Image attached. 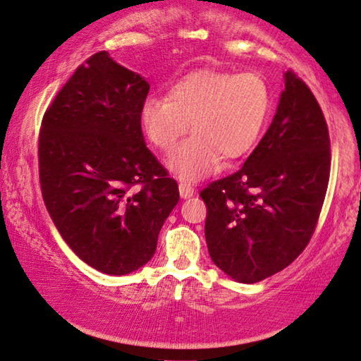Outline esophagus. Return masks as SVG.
I'll return each instance as SVG.
<instances>
[{
    "instance_id": "esophagus-1",
    "label": "esophagus",
    "mask_w": 361,
    "mask_h": 361,
    "mask_svg": "<svg viewBox=\"0 0 361 361\" xmlns=\"http://www.w3.org/2000/svg\"><path fill=\"white\" fill-rule=\"evenodd\" d=\"M178 188H180V196L181 197H191L192 195H195V188H192L190 183H186V181H181L180 185H178Z\"/></svg>"
}]
</instances>
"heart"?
<instances>
[{"label": "heart", "mask_w": 361, "mask_h": 361, "mask_svg": "<svg viewBox=\"0 0 361 361\" xmlns=\"http://www.w3.org/2000/svg\"><path fill=\"white\" fill-rule=\"evenodd\" d=\"M273 111V91L257 72L200 70L176 81L165 96H149L140 108L142 128L157 149L171 154L186 132L192 135L170 166L183 180L206 176L221 157L237 160L253 150Z\"/></svg>", "instance_id": "obj_1"}]
</instances>
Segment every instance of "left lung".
I'll return each mask as SVG.
<instances>
[{"label": "left lung", "mask_w": 361, "mask_h": 361, "mask_svg": "<svg viewBox=\"0 0 361 361\" xmlns=\"http://www.w3.org/2000/svg\"><path fill=\"white\" fill-rule=\"evenodd\" d=\"M273 123L240 170L211 181L206 242L216 267L240 283L281 271L317 227L329 176L331 137L316 96L293 70Z\"/></svg>", "instance_id": "1"}]
</instances>
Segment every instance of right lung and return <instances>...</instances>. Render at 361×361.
Wrapping results in <instances>:
<instances>
[{
  "mask_svg": "<svg viewBox=\"0 0 361 361\" xmlns=\"http://www.w3.org/2000/svg\"><path fill=\"white\" fill-rule=\"evenodd\" d=\"M149 90L140 75L98 52L75 70L40 124L39 180L49 214L68 247L106 275H128L154 257L180 200L142 135Z\"/></svg>",
  "mask_w": 361,
  "mask_h": 361,
  "instance_id": "add662e5",
  "label": "right lung"
}]
</instances>
